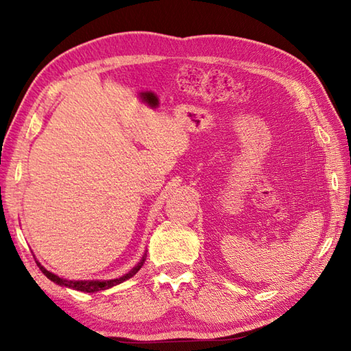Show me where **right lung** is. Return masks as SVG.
Wrapping results in <instances>:
<instances>
[{
	"instance_id": "obj_1",
	"label": "right lung",
	"mask_w": 351,
	"mask_h": 351,
	"mask_svg": "<svg viewBox=\"0 0 351 351\" xmlns=\"http://www.w3.org/2000/svg\"><path fill=\"white\" fill-rule=\"evenodd\" d=\"M145 259H146V253L143 255V258L140 259V263H138L136 267H134L130 273H126V274L121 276V278H117V279H111V280H68V279L58 278L57 274L48 271L47 268H45L43 265H40V263H37V261H36V263H37V265H39L40 271H42L45 276H47V278H48L49 280H52L54 283H57V285L68 287V288L77 289V291H83V293H98V291L108 289V288H111V287L119 285V283H122V282H123V280H126V279L132 278V276L136 274V273L140 270L141 265H143Z\"/></svg>"
}]
</instances>
